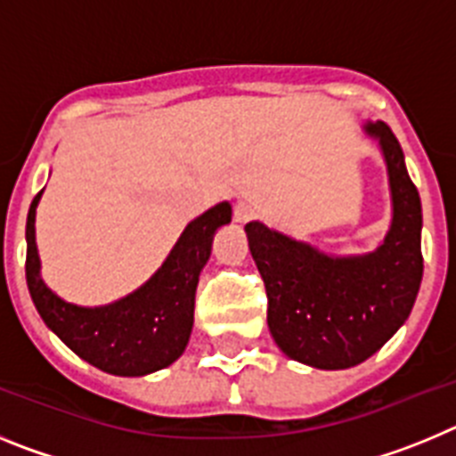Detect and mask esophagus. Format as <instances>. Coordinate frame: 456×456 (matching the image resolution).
Wrapping results in <instances>:
<instances>
[{"label": "esophagus", "mask_w": 456, "mask_h": 456, "mask_svg": "<svg viewBox=\"0 0 456 456\" xmlns=\"http://www.w3.org/2000/svg\"><path fill=\"white\" fill-rule=\"evenodd\" d=\"M232 216H235L237 224H247V221H251L256 216V208L251 203H247V200H237Z\"/></svg>", "instance_id": "34e87169"}]
</instances>
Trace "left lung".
<instances>
[{
    "instance_id": "left-lung-1",
    "label": "left lung",
    "mask_w": 456,
    "mask_h": 456,
    "mask_svg": "<svg viewBox=\"0 0 456 456\" xmlns=\"http://www.w3.org/2000/svg\"><path fill=\"white\" fill-rule=\"evenodd\" d=\"M368 132L381 143L393 191L386 241L363 257H329L267 225H244L265 281L267 324L283 354L320 370L363 363L409 317L422 281V209L404 152L388 125Z\"/></svg>"
}]
</instances>
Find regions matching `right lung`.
<instances>
[{
    "label": "right lung",
    "instance_id": "obj_1",
    "mask_svg": "<svg viewBox=\"0 0 456 456\" xmlns=\"http://www.w3.org/2000/svg\"><path fill=\"white\" fill-rule=\"evenodd\" d=\"M40 193L27 216V285L43 322L86 363L118 377L151 374L183 356L199 273L212 251L215 231L231 221V205H215L191 221L162 269L134 294L104 308H79L59 299L40 278L34 235Z\"/></svg>",
    "mask_w": 456,
    "mask_h": 456
}]
</instances>
